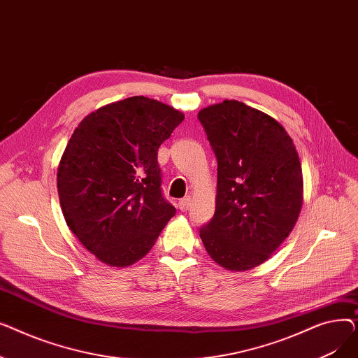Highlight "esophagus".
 Returning a JSON list of instances; mask_svg holds the SVG:
<instances>
[{"label": "esophagus", "instance_id": "esophagus-1", "mask_svg": "<svg viewBox=\"0 0 358 358\" xmlns=\"http://www.w3.org/2000/svg\"><path fill=\"white\" fill-rule=\"evenodd\" d=\"M190 206H192V197H184V199H181V200L178 201V208H180L181 212H187V210H189Z\"/></svg>", "mask_w": 358, "mask_h": 358}]
</instances>
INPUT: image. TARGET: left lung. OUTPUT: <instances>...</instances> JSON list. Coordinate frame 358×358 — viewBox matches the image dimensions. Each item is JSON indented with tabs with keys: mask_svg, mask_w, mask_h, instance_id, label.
I'll list each match as a JSON object with an SVG mask.
<instances>
[{
	"mask_svg": "<svg viewBox=\"0 0 358 358\" xmlns=\"http://www.w3.org/2000/svg\"><path fill=\"white\" fill-rule=\"evenodd\" d=\"M197 117L217 159L216 210L200 238L224 270H251L290 235L302 210L299 154L274 117L241 101L204 107Z\"/></svg>",
	"mask_w": 358,
	"mask_h": 358,
	"instance_id": "8db88e82",
	"label": "left lung"
}]
</instances>
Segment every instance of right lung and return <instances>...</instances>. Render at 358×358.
Instances as JSON below:
<instances>
[{
  "label": "right lung",
  "instance_id": "1",
  "mask_svg": "<svg viewBox=\"0 0 358 358\" xmlns=\"http://www.w3.org/2000/svg\"><path fill=\"white\" fill-rule=\"evenodd\" d=\"M182 120L180 110L135 96L75 127L56 174L59 201L72 234L106 266L135 264L176 215L161 193L158 149Z\"/></svg>",
  "mask_w": 358,
  "mask_h": 358
}]
</instances>
